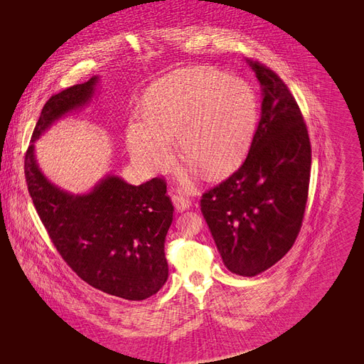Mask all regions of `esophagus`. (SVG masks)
<instances>
[{
  "label": "esophagus",
  "instance_id": "1",
  "mask_svg": "<svg viewBox=\"0 0 364 364\" xmlns=\"http://www.w3.org/2000/svg\"><path fill=\"white\" fill-rule=\"evenodd\" d=\"M172 203H174L177 213H183V211H186V209L192 206V200H190L187 196L181 195V193L172 195Z\"/></svg>",
  "mask_w": 364,
  "mask_h": 364
}]
</instances>
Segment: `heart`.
Wrapping results in <instances>:
<instances>
[{
    "label": "heart",
    "mask_w": 364,
    "mask_h": 364,
    "mask_svg": "<svg viewBox=\"0 0 364 364\" xmlns=\"http://www.w3.org/2000/svg\"><path fill=\"white\" fill-rule=\"evenodd\" d=\"M258 105L246 81L211 68L172 73L144 97V118L127 127L132 159L156 172L172 159L171 141L188 161L184 181L202 169L209 177L232 172L246 156L257 129Z\"/></svg>",
    "instance_id": "1"
}]
</instances>
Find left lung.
I'll return each mask as SVG.
<instances>
[{
    "label": "left lung",
    "instance_id": "left-lung-1",
    "mask_svg": "<svg viewBox=\"0 0 364 364\" xmlns=\"http://www.w3.org/2000/svg\"><path fill=\"white\" fill-rule=\"evenodd\" d=\"M245 62L261 87V118L245 162L203 193L200 211L227 269L254 277L288 254L301 230L311 146L288 87L269 68Z\"/></svg>",
    "mask_w": 364,
    "mask_h": 364
}]
</instances>
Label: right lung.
<instances>
[{"label":"right lung","mask_w":364,"mask_h":364,"mask_svg":"<svg viewBox=\"0 0 364 364\" xmlns=\"http://www.w3.org/2000/svg\"><path fill=\"white\" fill-rule=\"evenodd\" d=\"M99 82L100 76L94 75L51 95L32 134L25 176L36 213L70 269L95 289L141 301L168 279L165 237L174 206L165 195V181L132 186L106 174L90 192L72 193L51 183L35 156V141L57 121L88 106Z\"/></svg>","instance_id":"right-lung-1"}]
</instances>
